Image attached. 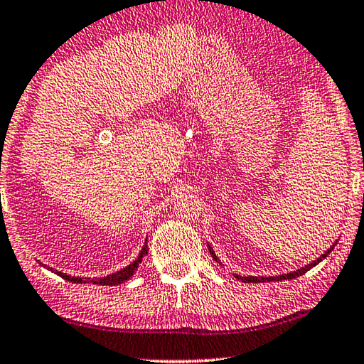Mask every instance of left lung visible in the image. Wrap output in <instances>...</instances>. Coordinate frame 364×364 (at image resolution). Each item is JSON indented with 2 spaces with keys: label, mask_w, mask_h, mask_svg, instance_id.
Wrapping results in <instances>:
<instances>
[{
  "label": "left lung",
  "mask_w": 364,
  "mask_h": 364,
  "mask_svg": "<svg viewBox=\"0 0 364 364\" xmlns=\"http://www.w3.org/2000/svg\"><path fill=\"white\" fill-rule=\"evenodd\" d=\"M333 247L335 245H332L328 248L327 252H325L321 258H317L316 262H312V263H309V264H306V267H302L301 269H296V271H292V273H287V274H279V276H268V278H258V276H238V274H234L237 279H240V281H243V283H267V281H283V279H292V278H297V276H301V274H304V273H307L309 269L311 268H314L316 267V264H318L322 262V259L327 257V255L333 250ZM209 252H210V255H213V258L215 259L217 262V257H215V253H214V250L213 248L209 247Z\"/></svg>",
  "instance_id": "left-lung-1"
}]
</instances>
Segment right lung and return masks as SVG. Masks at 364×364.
Returning <instances> with one entry per match:
<instances>
[{"label": "right lung", "mask_w": 364, "mask_h": 364, "mask_svg": "<svg viewBox=\"0 0 364 364\" xmlns=\"http://www.w3.org/2000/svg\"><path fill=\"white\" fill-rule=\"evenodd\" d=\"M149 252V247H147V240H145V245L142 248V252L139 253V257L135 262H132L129 264V267L119 269L117 273H112V274H107L105 278H100V279H91V278H75V276H68L62 273V271H55V273L60 276V278L67 279V281H72V283H93V284H101V286H116V284H121L124 281H127L132 278V274L135 273V269L139 268V263L142 262V258L147 255ZM52 269V268H50Z\"/></svg>", "instance_id": "add662e5"}]
</instances>
